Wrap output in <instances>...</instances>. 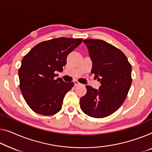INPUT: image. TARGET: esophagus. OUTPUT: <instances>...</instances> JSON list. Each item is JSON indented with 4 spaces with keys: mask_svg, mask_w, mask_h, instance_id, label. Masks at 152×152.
Listing matches in <instances>:
<instances>
[{
    "mask_svg": "<svg viewBox=\"0 0 152 152\" xmlns=\"http://www.w3.org/2000/svg\"><path fill=\"white\" fill-rule=\"evenodd\" d=\"M74 85H75L76 87V86H79V85H81L80 83H79L78 82V81H76V80H74Z\"/></svg>",
    "mask_w": 152,
    "mask_h": 152,
    "instance_id": "obj_1",
    "label": "esophagus"
}]
</instances>
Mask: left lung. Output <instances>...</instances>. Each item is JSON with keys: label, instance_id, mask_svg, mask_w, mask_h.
<instances>
[{"label": "left lung", "instance_id": "8db88e82", "mask_svg": "<svg viewBox=\"0 0 152 152\" xmlns=\"http://www.w3.org/2000/svg\"><path fill=\"white\" fill-rule=\"evenodd\" d=\"M92 61L91 72L100 82L98 89L87 85L80 108L95 118L109 116L122 105L132 84V66L122 52L100 39H85Z\"/></svg>", "mask_w": 152, "mask_h": 152}]
</instances>
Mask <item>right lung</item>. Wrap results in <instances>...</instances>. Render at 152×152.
Masks as SVG:
<instances>
[{"label":"right lung","mask_w":152,"mask_h":152,"mask_svg":"<svg viewBox=\"0 0 152 152\" xmlns=\"http://www.w3.org/2000/svg\"><path fill=\"white\" fill-rule=\"evenodd\" d=\"M83 39L60 37L41 42L22 60L18 71L20 88L27 104L38 114L53 115L62 108L74 83H65L55 73L63 70L68 54Z\"/></svg>","instance_id":"1"}]
</instances>
